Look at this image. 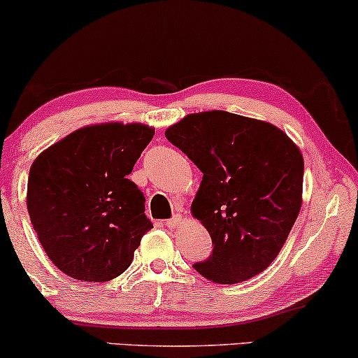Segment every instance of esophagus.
<instances>
[{
  "label": "esophagus",
  "mask_w": 358,
  "mask_h": 358,
  "mask_svg": "<svg viewBox=\"0 0 358 358\" xmlns=\"http://www.w3.org/2000/svg\"><path fill=\"white\" fill-rule=\"evenodd\" d=\"M182 217H180V215H175L173 218H171V220H166L165 222V227H168V228H178L180 225H182Z\"/></svg>",
  "instance_id": "obj_1"
}]
</instances>
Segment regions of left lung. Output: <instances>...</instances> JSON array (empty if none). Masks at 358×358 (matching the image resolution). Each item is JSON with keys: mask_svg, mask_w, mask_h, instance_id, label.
Masks as SVG:
<instances>
[{"mask_svg": "<svg viewBox=\"0 0 358 358\" xmlns=\"http://www.w3.org/2000/svg\"><path fill=\"white\" fill-rule=\"evenodd\" d=\"M165 136L203 173L192 215L213 253L193 268L222 285L268 268L302 206L299 146L272 123L222 110L187 115Z\"/></svg>", "mask_w": 358, "mask_h": 358, "instance_id": "obj_1", "label": "left lung"}]
</instances>
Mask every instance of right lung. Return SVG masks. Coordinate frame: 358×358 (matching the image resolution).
I'll list each match as a JSON object with an SVG mask.
<instances>
[{
  "label": "right lung",
  "instance_id": "obj_1",
  "mask_svg": "<svg viewBox=\"0 0 358 358\" xmlns=\"http://www.w3.org/2000/svg\"><path fill=\"white\" fill-rule=\"evenodd\" d=\"M153 135L143 123L90 124L33 162L29 218L46 255L68 277L108 282L130 266L152 222L128 175Z\"/></svg>",
  "mask_w": 358,
  "mask_h": 358
}]
</instances>
